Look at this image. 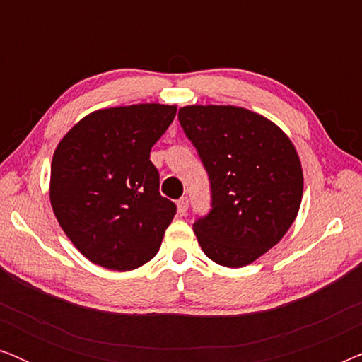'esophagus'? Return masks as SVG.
Returning <instances> with one entry per match:
<instances>
[{"instance_id":"obj_1","label":"esophagus","mask_w":362,"mask_h":362,"mask_svg":"<svg viewBox=\"0 0 362 362\" xmlns=\"http://www.w3.org/2000/svg\"><path fill=\"white\" fill-rule=\"evenodd\" d=\"M187 207H189V199H187L186 196H182L180 201H177V212H180V216H185L187 212Z\"/></svg>"}]
</instances>
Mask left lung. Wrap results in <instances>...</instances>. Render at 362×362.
Masks as SVG:
<instances>
[{"label": "left lung", "mask_w": 362, "mask_h": 362, "mask_svg": "<svg viewBox=\"0 0 362 362\" xmlns=\"http://www.w3.org/2000/svg\"><path fill=\"white\" fill-rule=\"evenodd\" d=\"M177 118L211 182L197 242L216 264L239 269L276 245L298 214L303 171L290 138L265 117L232 105H189Z\"/></svg>", "instance_id": "left-lung-1"}]
</instances>
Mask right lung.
Here are the masks:
<instances>
[{
    "mask_svg": "<svg viewBox=\"0 0 362 362\" xmlns=\"http://www.w3.org/2000/svg\"><path fill=\"white\" fill-rule=\"evenodd\" d=\"M175 115V105L160 103L103 108L82 118L54 151L52 211L95 265L133 270L160 250L176 204L160 194L150 151Z\"/></svg>",
    "mask_w": 362,
    "mask_h": 362,
    "instance_id": "right-lung-1",
    "label": "right lung"
}]
</instances>
